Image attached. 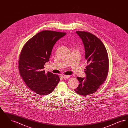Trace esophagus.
Instances as JSON below:
<instances>
[{"label": "esophagus", "mask_w": 128, "mask_h": 128, "mask_svg": "<svg viewBox=\"0 0 128 128\" xmlns=\"http://www.w3.org/2000/svg\"><path fill=\"white\" fill-rule=\"evenodd\" d=\"M61 76H62V78H64V79H67V78H68L70 77L69 75H64V74L62 75Z\"/></svg>", "instance_id": "esophagus-1"}]
</instances>
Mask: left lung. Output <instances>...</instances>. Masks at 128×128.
<instances>
[{
	"label": "left lung",
	"instance_id": "1",
	"mask_svg": "<svg viewBox=\"0 0 128 128\" xmlns=\"http://www.w3.org/2000/svg\"><path fill=\"white\" fill-rule=\"evenodd\" d=\"M82 39L85 51V78L77 77L78 87L75 89L78 94L84 96L91 94L98 89L106 79L108 72V55L103 43L90 32L76 31Z\"/></svg>",
	"mask_w": 128,
	"mask_h": 128
}]
</instances>
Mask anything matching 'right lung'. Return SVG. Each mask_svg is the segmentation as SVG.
Instances as JSON below:
<instances>
[{
    "label": "right lung",
    "instance_id": "obj_1",
    "mask_svg": "<svg viewBox=\"0 0 128 128\" xmlns=\"http://www.w3.org/2000/svg\"><path fill=\"white\" fill-rule=\"evenodd\" d=\"M66 33L52 30L38 32L25 44L18 61L19 72L27 86L40 95H47L60 82L56 74L45 73L44 65L49 61L55 44Z\"/></svg>",
    "mask_w": 128,
    "mask_h": 128
}]
</instances>
